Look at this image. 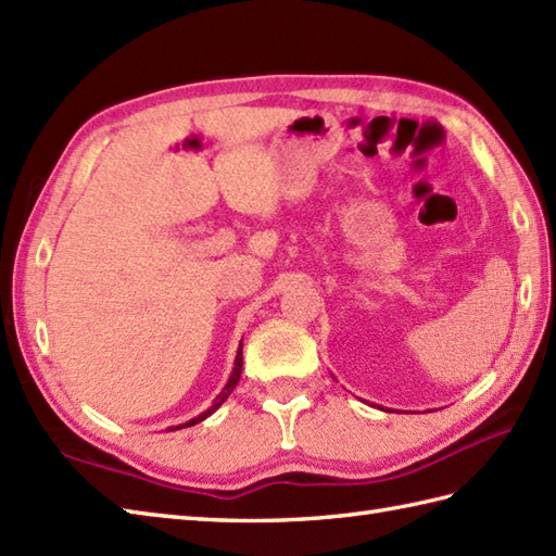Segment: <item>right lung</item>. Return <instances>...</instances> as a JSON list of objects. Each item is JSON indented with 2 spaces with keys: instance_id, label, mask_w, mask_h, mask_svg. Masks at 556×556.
Returning <instances> with one entry per match:
<instances>
[{
  "instance_id": "add662e5",
  "label": "right lung",
  "mask_w": 556,
  "mask_h": 556,
  "mask_svg": "<svg viewBox=\"0 0 556 556\" xmlns=\"http://www.w3.org/2000/svg\"><path fill=\"white\" fill-rule=\"evenodd\" d=\"M240 372H242V342H240V346H238V354H236V363H233V372H231V377H228V382H226V387L219 391V396L214 399V403H212V408H207L205 413L202 415H198V417H193V419H188L186 425H179V427H169L167 431H176V429H184V427H193V425H198V422H202V419L205 417H210L216 408H219V405L231 396V391L236 389V384H238V380H240Z\"/></svg>"
}]
</instances>
